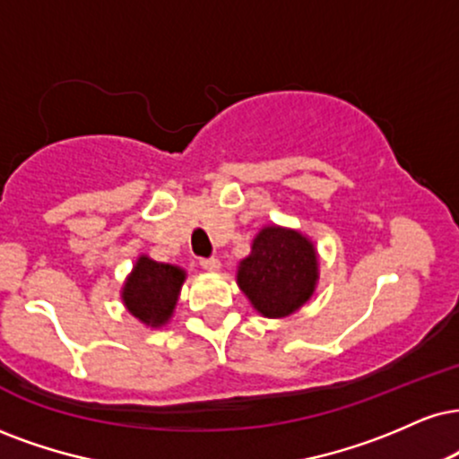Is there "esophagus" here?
<instances>
[{
	"label": "esophagus",
	"instance_id": "1",
	"mask_svg": "<svg viewBox=\"0 0 459 459\" xmlns=\"http://www.w3.org/2000/svg\"><path fill=\"white\" fill-rule=\"evenodd\" d=\"M198 264H201L203 269H207V272H218V269H220V261L215 256L201 258V261H198Z\"/></svg>",
	"mask_w": 459,
	"mask_h": 459
}]
</instances>
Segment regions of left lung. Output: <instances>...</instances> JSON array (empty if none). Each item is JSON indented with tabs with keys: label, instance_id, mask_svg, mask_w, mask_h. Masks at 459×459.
I'll use <instances>...</instances> for the list:
<instances>
[{
	"label": "left lung",
	"instance_id": "1",
	"mask_svg": "<svg viewBox=\"0 0 459 459\" xmlns=\"http://www.w3.org/2000/svg\"><path fill=\"white\" fill-rule=\"evenodd\" d=\"M318 278L314 246L295 230L267 226L250 256L239 263L237 282L263 316H289L312 297Z\"/></svg>",
	"mask_w": 459,
	"mask_h": 459
}]
</instances>
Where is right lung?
<instances>
[{
  "instance_id": "1",
  "label": "right lung",
  "mask_w": 459,
  "mask_h": 459,
  "mask_svg": "<svg viewBox=\"0 0 459 459\" xmlns=\"http://www.w3.org/2000/svg\"><path fill=\"white\" fill-rule=\"evenodd\" d=\"M184 278L179 267L141 256L124 286V303L143 323L160 327L173 314Z\"/></svg>"
}]
</instances>
